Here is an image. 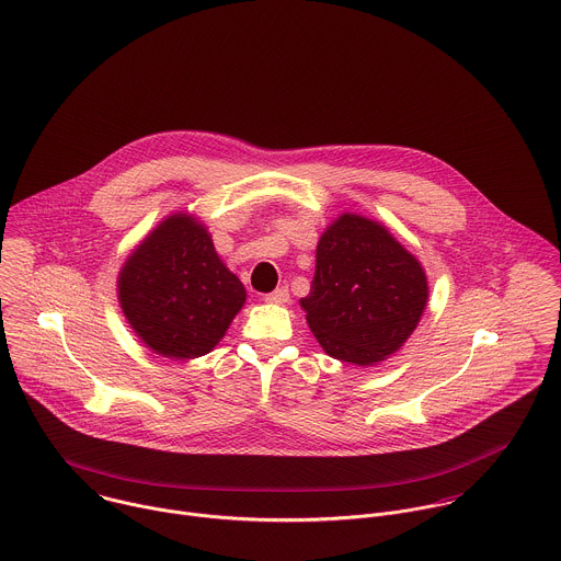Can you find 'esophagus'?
Masks as SVG:
<instances>
[{
	"instance_id": "34e87169",
	"label": "esophagus",
	"mask_w": 561,
	"mask_h": 561,
	"mask_svg": "<svg viewBox=\"0 0 561 561\" xmlns=\"http://www.w3.org/2000/svg\"><path fill=\"white\" fill-rule=\"evenodd\" d=\"M264 301H266V304L284 306V304H288V301H290V293H288V288H286V286H282V288H277V290H273V293L264 295Z\"/></svg>"
}]
</instances>
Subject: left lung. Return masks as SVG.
I'll use <instances>...</instances> for the list:
<instances>
[{
    "instance_id": "1",
    "label": "left lung",
    "mask_w": 561,
    "mask_h": 561,
    "mask_svg": "<svg viewBox=\"0 0 561 561\" xmlns=\"http://www.w3.org/2000/svg\"><path fill=\"white\" fill-rule=\"evenodd\" d=\"M426 299L420 262L382 225L343 214L319 240L314 279L301 306L332 358L371 365L402 347Z\"/></svg>"
}]
</instances>
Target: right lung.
I'll use <instances>...</instances> for the list:
<instances>
[{
  "label": "right lung",
  "instance_id": "add662e5",
  "mask_svg": "<svg viewBox=\"0 0 561 561\" xmlns=\"http://www.w3.org/2000/svg\"><path fill=\"white\" fill-rule=\"evenodd\" d=\"M117 288L137 336L152 352L176 360L211 352L247 299L205 227L183 214L163 220L139 244Z\"/></svg>",
  "mask_w": 561,
  "mask_h": 561
}]
</instances>
